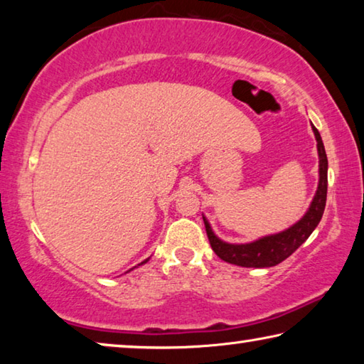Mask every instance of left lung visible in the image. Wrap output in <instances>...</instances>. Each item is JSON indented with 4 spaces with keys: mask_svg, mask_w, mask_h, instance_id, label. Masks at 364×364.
Instances as JSON below:
<instances>
[{
    "mask_svg": "<svg viewBox=\"0 0 364 364\" xmlns=\"http://www.w3.org/2000/svg\"><path fill=\"white\" fill-rule=\"evenodd\" d=\"M313 133H315L319 154V184L310 210L305 213V217L299 223H295L289 230L274 234V236L258 239V241L250 244H226L220 241L213 234L208 221L204 218L208 241H210L213 252L221 260L245 268L274 267V264L286 260L289 255H292L315 231V228L321 221L326 207V197H328V157H326L323 139L315 127H313Z\"/></svg>",
    "mask_w": 364,
    "mask_h": 364,
    "instance_id": "1",
    "label": "left lung"
}]
</instances>
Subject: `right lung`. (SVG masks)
Returning <instances> with one entry per match:
<instances>
[{"label": "right lung", "mask_w": 364, "mask_h": 364, "mask_svg": "<svg viewBox=\"0 0 364 364\" xmlns=\"http://www.w3.org/2000/svg\"><path fill=\"white\" fill-rule=\"evenodd\" d=\"M143 263H146V262H143Z\"/></svg>", "instance_id": "obj_1"}]
</instances>
